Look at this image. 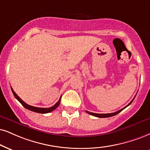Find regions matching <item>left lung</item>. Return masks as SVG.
Wrapping results in <instances>:
<instances>
[{"mask_svg":"<svg viewBox=\"0 0 150 150\" xmlns=\"http://www.w3.org/2000/svg\"><path fill=\"white\" fill-rule=\"evenodd\" d=\"M134 98H135V97H134ZM134 99H132V101H131V102L129 103V104L127 105V106H125V108H123L122 109H121V110H118V111H117V112H112V113H107V114H99V113H94V112H89V111H87V110H86V112H88V114H90V115H93V116H95V117H103H103H112V116H114V115H115L118 114V113H119V112H121L122 110H124V109H125V108H127V106H129V105H130L131 103H132V101H134Z\"/></svg>","mask_w":150,"mask_h":150,"instance_id":"1","label":"left lung"}]
</instances>
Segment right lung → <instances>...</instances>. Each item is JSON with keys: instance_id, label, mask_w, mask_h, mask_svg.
<instances>
[{"instance_id": "1", "label": "right lung", "mask_w": 150, "mask_h": 150, "mask_svg": "<svg viewBox=\"0 0 150 150\" xmlns=\"http://www.w3.org/2000/svg\"><path fill=\"white\" fill-rule=\"evenodd\" d=\"M11 89H12V93L13 95H14V97L17 100L19 101L20 103H21L22 106L25 107V108H27L28 110H31V111H33V112H39V113H48V112H50L51 111H53V110H54L55 108L58 107L59 105H60V99H61V97L60 98V99H59V101L57 102L54 106H53L52 107H50V108H38V107H35V106H30V105L27 104L26 103H25L24 101L22 100L21 99H20L19 97H18V96L16 95V94L14 92V90L12 88H11Z\"/></svg>"}]
</instances>
